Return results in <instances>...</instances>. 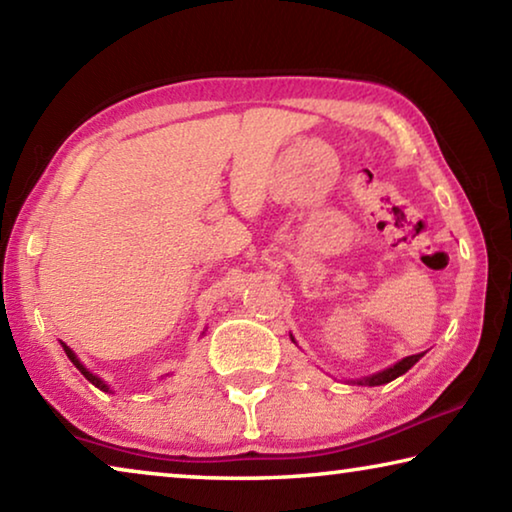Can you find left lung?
Here are the masks:
<instances>
[{
    "mask_svg": "<svg viewBox=\"0 0 512 512\" xmlns=\"http://www.w3.org/2000/svg\"><path fill=\"white\" fill-rule=\"evenodd\" d=\"M291 341H293V336H291ZM422 357H424V352H420V354H411V357H406V359H402V361H397L395 366L386 368V370H381V372H377V375H370V377L357 379V384H359V386H381V384H388V381L397 379L400 375H404L406 370L413 368L415 363H418Z\"/></svg>",
    "mask_w": 512,
    "mask_h": 512,
    "instance_id": "1",
    "label": "left lung"
}]
</instances>
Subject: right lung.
I'll use <instances>...</instances> for the list:
<instances>
[{
	"label": "right lung",
	"mask_w": 512,
	"mask_h": 512,
	"mask_svg": "<svg viewBox=\"0 0 512 512\" xmlns=\"http://www.w3.org/2000/svg\"><path fill=\"white\" fill-rule=\"evenodd\" d=\"M60 345H63V350H65V354H67V359H69V361H72V363H74V366L81 370V375H83L85 379H88V381H90V384H94V386H97V388H99V391H103V393H112V391H110V386L106 384V381H103L101 377H97V375H94V372H90L88 368H85V366H83V363H81L79 359H76V354H74L72 350H69V345H65V343H60Z\"/></svg>",
	"instance_id": "obj_1"
}]
</instances>
